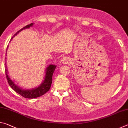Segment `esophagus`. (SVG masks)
<instances>
[{
  "instance_id": "34e87169",
  "label": "esophagus",
  "mask_w": 128,
  "mask_h": 128,
  "mask_svg": "<svg viewBox=\"0 0 128 128\" xmlns=\"http://www.w3.org/2000/svg\"><path fill=\"white\" fill-rule=\"evenodd\" d=\"M61 61H62V62H63V63H66V62H68V59L67 58H66V57L62 58V60H61Z\"/></svg>"
}]
</instances>
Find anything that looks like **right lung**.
I'll use <instances>...</instances> for the list:
<instances>
[{
	"label": "right lung",
	"mask_w": 128,
	"mask_h": 128,
	"mask_svg": "<svg viewBox=\"0 0 128 128\" xmlns=\"http://www.w3.org/2000/svg\"><path fill=\"white\" fill-rule=\"evenodd\" d=\"M34 25V23H32L29 25H28L24 26L22 29H20L19 31H18L17 33L13 36L12 39L15 36H16L17 34H18L22 30L26 29H29L30 27L33 26ZM8 46L7 48V51L8 49ZM7 54V52H6ZM7 55V54H6ZM6 63H5V72L6 74V77H7V80L8 81V84H9L10 86L12 88V89L14 90V92H16L17 93H18V94L21 95V96L24 97L25 98H29V99H33L36 98L37 97H40L42 95H44L45 93L47 92L50 90V88H51V85L52 84V75L54 72V71L55 70V68L56 67V65L53 64H50L47 67L46 69V71H45V76L44 80H43L42 83L40 85L33 88H30V89H24L21 88L18 85H17V84L15 83L14 80L10 78V76L8 75V69L7 68V66H6Z\"/></svg>",
	"instance_id": "right-lung-1"
}]
</instances>
